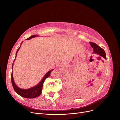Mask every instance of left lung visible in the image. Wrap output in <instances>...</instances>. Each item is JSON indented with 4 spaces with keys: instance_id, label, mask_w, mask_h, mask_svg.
Instances as JSON below:
<instances>
[{
    "instance_id": "obj_1",
    "label": "left lung",
    "mask_w": 120,
    "mask_h": 120,
    "mask_svg": "<svg viewBox=\"0 0 120 120\" xmlns=\"http://www.w3.org/2000/svg\"><path fill=\"white\" fill-rule=\"evenodd\" d=\"M90 44L91 46L93 48L94 53L98 54L99 56H100L101 59V58H104L105 59H106L105 52L102 48L99 47L98 45H97L95 43L90 42ZM93 81L94 80H92L91 82L90 81L87 85V86L84 87V88H81V87L80 88H79V87H76V88L75 87L74 90L69 89L68 92H69L70 94L77 98V97H80L81 96H82L83 94H84V93L91 92L93 91V90L95 88V87H96L97 86V84H93ZM77 87H78V88H77Z\"/></svg>"
}]
</instances>
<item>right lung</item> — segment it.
I'll return each instance as SVG.
<instances>
[{"label":"right lung","instance_id":"right-lung-1","mask_svg":"<svg viewBox=\"0 0 120 120\" xmlns=\"http://www.w3.org/2000/svg\"><path fill=\"white\" fill-rule=\"evenodd\" d=\"M37 36V35H32V36L28 38V39H27L29 40V39H30L36 37ZM20 47H19V48L17 51V52H16V56H17L18 51H19V49H20ZM12 66H13V64L12 66ZM52 70H53L49 71V72H48L46 74H45V75L43 78V79H42L41 81L40 82V83H39V84H38L37 85L35 86V87H32V88H31L28 89H21L20 88H19V87L15 85L14 81V79H13L12 71L11 78V83H12L13 88H14V89L15 90V91L16 92V93H17L19 95H20V96L23 97V98H37V97L39 96L41 94V90H42V89L43 84L44 81L47 78H48L50 76L51 72Z\"/></svg>","mask_w":120,"mask_h":120}]
</instances>
